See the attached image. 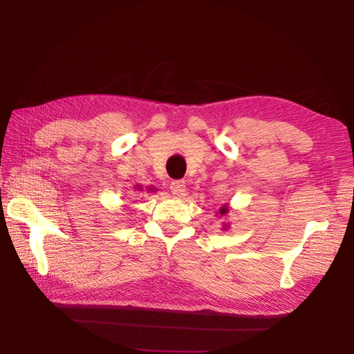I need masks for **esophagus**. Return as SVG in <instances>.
<instances>
[{
	"label": "esophagus",
	"mask_w": 354,
	"mask_h": 354,
	"mask_svg": "<svg viewBox=\"0 0 354 354\" xmlns=\"http://www.w3.org/2000/svg\"><path fill=\"white\" fill-rule=\"evenodd\" d=\"M170 189H171V194L173 195L183 196L184 192H185V183L181 181V179H176V181H173L170 184Z\"/></svg>",
	"instance_id": "34e87169"
}]
</instances>
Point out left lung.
<instances>
[{
  "label": "left lung",
  "mask_w": 354,
  "mask_h": 354,
  "mask_svg": "<svg viewBox=\"0 0 354 354\" xmlns=\"http://www.w3.org/2000/svg\"><path fill=\"white\" fill-rule=\"evenodd\" d=\"M227 212H230V209H227V206H226V205H225L223 207H220V209H218V214H220V215H226Z\"/></svg>",
  "instance_id": "8db88e82"
}]
</instances>
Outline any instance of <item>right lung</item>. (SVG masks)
<instances>
[{"label":"right lung","instance_id":"right-lung-1","mask_svg":"<svg viewBox=\"0 0 354 354\" xmlns=\"http://www.w3.org/2000/svg\"><path fill=\"white\" fill-rule=\"evenodd\" d=\"M137 189H140V187H139V185H137ZM148 190H149V192H151V190H153V187H149Z\"/></svg>","mask_w":354,"mask_h":354}]
</instances>
